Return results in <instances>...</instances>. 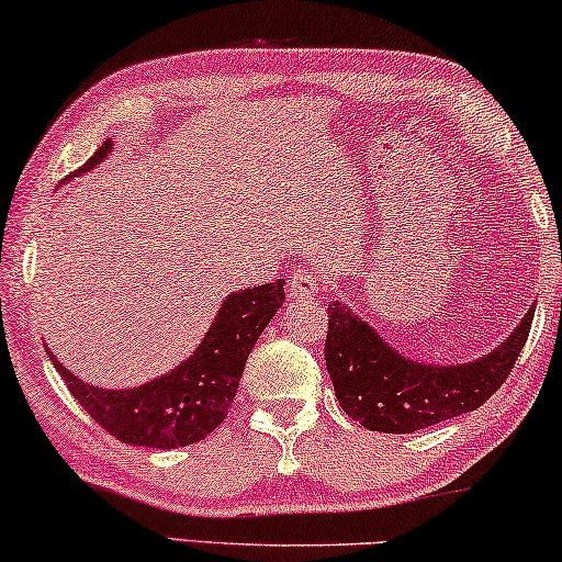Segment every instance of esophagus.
I'll use <instances>...</instances> for the list:
<instances>
[{"label": "esophagus", "instance_id": "obj_1", "mask_svg": "<svg viewBox=\"0 0 562 562\" xmlns=\"http://www.w3.org/2000/svg\"><path fill=\"white\" fill-rule=\"evenodd\" d=\"M289 291H291V296H296V299L317 296V291H319L317 276L312 273V271H307V268H304V266L291 268V273H289Z\"/></svg>", "mask_w": 562, "mask_h": 562}]
</instances>
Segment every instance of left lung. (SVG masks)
I'll return each instance as SVG.
<instances>
[{
	"label": "left lung",
	"mask_w": 562,
	"mask_h": 562,
	"mask_svg": "<svg viewBox=\"0 0 562 562\" xmlns=\"http://www.w3.org/2000/svg\"><path fill=\"white\" fill-rule=\"evenodd\" d=\"M529 310L504 346L462 367H434L392 351L363 319L335 302L327 307L325 361L335 397L363 428L413 434L485 403L512 374L527 344Z\"/></svg>",
	"instance_id": "1"
}]
</instances>
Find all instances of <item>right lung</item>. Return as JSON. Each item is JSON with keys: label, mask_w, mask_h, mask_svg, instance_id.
I'll list each match as a JSON object with an SVG mask.
<instances>
[{"label": "right lung", "mask_w": 562, "mask_h": 562, "mask_svg": "<svg viewBox=\"0 0 562 562\" xmlns=\"http://www.w3.org/2000/svg\"><path fill=\"white\" fill-rule=\"evenodd\" d=\"M111 147L113 144L105 142L79 172L98 165ZM283 299V281L229 294L191 359L134 390L92 387L64 369L54 356L50 359L77 403L119 441L149 449L188 447L206 439L227 418L247 356Z\"/></svg>", "instance_id": "right-lung-1"}]
</instances>
